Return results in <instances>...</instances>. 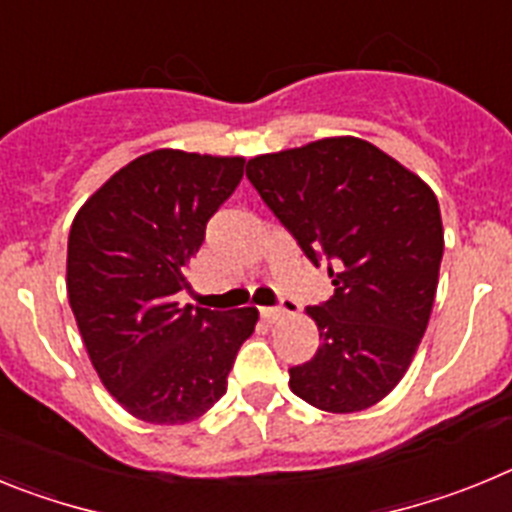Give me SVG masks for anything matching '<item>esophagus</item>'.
<instances>
[{
    "mask_svg": "<svg viewBox=\"0 0 512 512\" xmlns=\"http://www.w3.org/2000/svg\"><path fill=\"white\" fill-rule=\"evenodd\" d=\"M261 315H264V320H269V323H277V320L287 318L289 310L284 305H279V307H261Z\"/></svg>",
    "mask_w": 512,
    "mask_h": 512,
    "instance_id": "1",
    "label": "esophagus"
}]
</instances>
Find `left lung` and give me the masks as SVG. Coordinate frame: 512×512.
Listing matches in <instances>:
<instances>
[{"mask_svg": "<svg viewBox=\"0 0 512 512\" xmlns=\"http://www.w3.org/2000/svg\"><path fill=\"white\" fill-rule=\"evenodd\" d=\"M246 176L307 259L328 261L336 287L307 307L320 346L289 369V390L325 413L372 408L405 377L431 318L443 256L436 194L354 135L256 156Z\"/></svg>", "mask_w": 512, "mask_h": 512, "instance_id": "obj_1", "label": "left lung"}]
</instances>
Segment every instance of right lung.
<instances>
[{
  "label": "right lung",
  "mask_w": 512,
  "mask_h": 512,
  "mask_svg": "<svg viewBox=\"0 0 512 512\" xmlns=\"http://www.w3.org/2000/svg\"><path fill=\"white\" fill-rule=\"evenodd\" d=\"M241 156L161 148L112 174L76 212L66 289L112 397L156 425L197 420L228 390L259 310L179 305L207 220L243 179Z\"/></svg>",
  "instance_id": "obj_1"
}]
</instances>
